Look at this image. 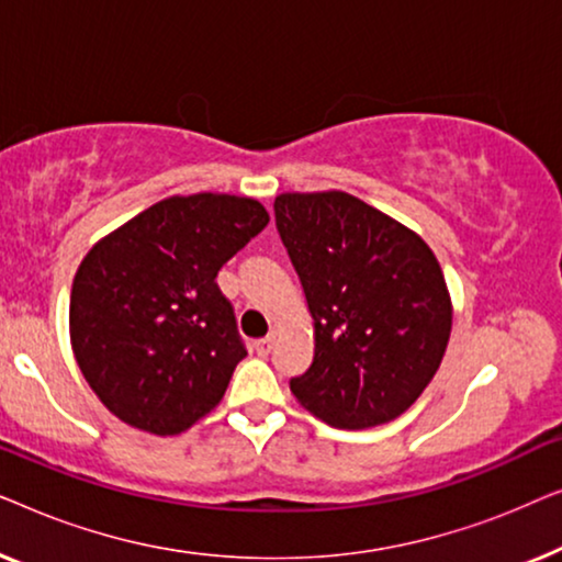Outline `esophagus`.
<instances>
[{
	"instance_id": "34e87169",
	"label": "esophagus",
	"mask_w": 562,
	"mask_h": 562,
	"mask_svg": "<svg viewBox=\"0 0 562 562\" xmlns=\"http://www.w3.org/2000/svg\"><path fill=\"white\" fill-rule=\"evenodd\" d=\"M273 342H276V335H266V337H260V340L252 342V350H256L258 356H268V352L273 350Z\"/></svg>"
}]
</instances>
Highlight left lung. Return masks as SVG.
<instances>
[{
    "label": "left lung",
    "mask_w": 562,
    "mask_h": 562,
    "mask_svg": "<svg viewBox=\"0 0 562 562\" xmlns=\"http://www.w3.org/2000/svg\"><path fill=\"white\" fill-rule=\"evenodd\" d=\"M273 212L314 319L312 366L291 379V394L340 429L396 419L450 340L452 302L435 252L345 191H286Z\"/></svg>",
    "instance_id": "obj_1"
}]
</instances>
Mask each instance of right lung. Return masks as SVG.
I'll use <instances>...</instances> for the list:
<instances>
[{
	"label": "right lung",
	"instance_id": "right-lung-1",
	"mask_svg": "<svg viewBox=\"0 0 562 562\" xmlns=\"http://www.w3.org/2000/svg\"><path fill=\"white\" fill-rule=\"evenodd\" d=\"M266 225L258 199L168 196L83 256L68 310L71 348L114 417L166 437L222 402L248 350L214 279Z\"/></svg>",
	"mask_w": 562,
	"mask_h": 562
}]
</instances>
